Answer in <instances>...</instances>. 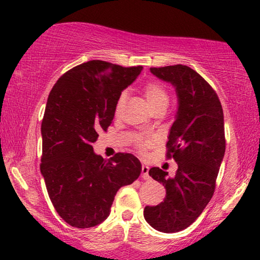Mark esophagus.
Instances as JSON below:
<instances>
[{
  "label": "esophagus",
  "instance_id": "1",
  "mask_svg": "<svg viewBox=\"0 0 260 260\" xmlns=\"http://www.w3.org/2000/svg\"><path fill=\"white\" fill-rule=\"evenodd\" d=\"M142 177H143V180L150 179V176H149V167L147 165H142Z\"/></svg>",
  "mask_w": 260,
  "mask_h": 260
}]
</instances>
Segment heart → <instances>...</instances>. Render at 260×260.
<instances>
[{"label": "heart", "instance_id": "1", "mask_svg": "<svg viewBox=\"0 0 260 260\" xmlns=\"http://www.w3.org/2000/svg\"><path fill=\"white\" fill-rule=\"evenodd\" d=\"M142 93H143L145 101L150 106L151 110H155L159 108V106H167L168 104V92H167L166 87L162 84L157 83V81H148L142 86ZM126 94L123 93L119 95L117 99L115 105V112L116 115L122 111L124 103H125ZM152 143V138H140L137 141V147L141 151H144V149L149 147Z\"/></svg>", "mask_w": 260, "mask_h": 260}]
</instances>
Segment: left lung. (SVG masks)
I'll return each instance as SVG.
<instances>
[{"instance_id":"left-lung-1","label":"left lung","mask_w":260,"mask_h":260,"mask_svg":"<svg viewBox=\"0 0 260 260\" xmlns=\"http://www.w3.org/2000/svg\"><path fill=\"white\" fill-rule=\"evenodd\" d=\"M150 72L172 84L179 98L167 142V158L179 168L173 177L157 167L149 170L167 195L161 204L144 208V219L159 232L175 233L199 218L214 193L226 148L223 112L215 91L190 67H151Z\"/></svg>"}]
</instances>
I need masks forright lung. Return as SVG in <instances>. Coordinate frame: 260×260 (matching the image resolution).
<instances>
[{
  "instance_id": "right-lung-1",
  "label": "right lung",
  "mask_w": 260,
  "mask_h": 260,
  "mask_svg": "<svg viewBox=\"0 0 260 260\" xmlns=\"http://www.w3.org/2000/svg\"><path fill=\"white\" fill-rule=\"evenodd\" d=\"M142 69L91 60L67 71L48 95L40 170L55 211L71 226L102 223L119 188L140 176L133 154L117 152L106 161L92 144L111 125L117 99Z\"/></svg>"
}]
</instances>
